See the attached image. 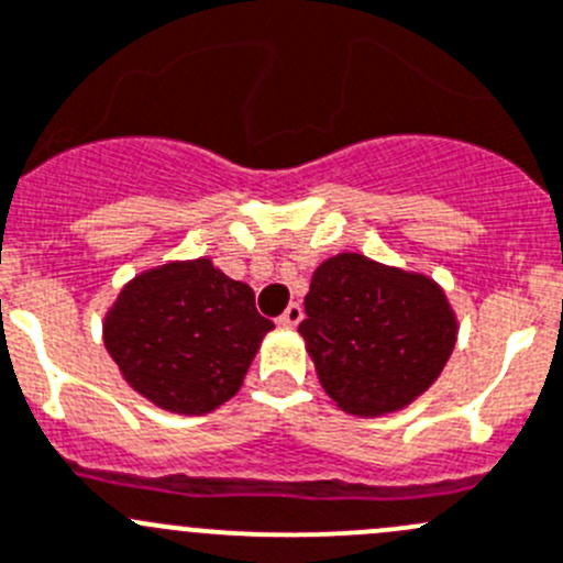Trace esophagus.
I'll return each mask as SVG.
<instances>
[{
    "instance_id": "34e87169",
    "label": "esophagus",
    "mask_w": 563,
    "mask_h": 563,
    "mask_svg": "<svg viewBox=\"0 0 563 563\" xmlns=\"http://www.w3.org/2000/svg\"><path fill=\"white\" fill-rule=\"evenodd\" d=\"M302 316H305L302 305L291 302V305H288V308L280 313V319H277V324H283V327H297L299 321H302Z\"/></svg>"
}]
</instances>
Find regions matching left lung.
I'll list each match as a JSON object with an SVG mask.
<instances>
[{"instance_id": "1", "label": "left lung", "mask_w": 563, "mask_h": 563, "mask_svg": "<svg viewBox=\"0 0 563 563\" xmlns=\"http://www.w3.org/2000/svg\"><path fill=\"white\" fill-rule=\"evenodd\" d=\"M299 324L321 387L352 415L407 407L449 363L456 319L423 275L341 253L313 272Z\"/></svg>"}]
</instances>
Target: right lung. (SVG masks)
<instances>
[{
	"label": "right lung",
	"mask_w": 563,
	"mask_h": 563,
	"mask_svg": "<svg viewBox=\"0 0 563 563\" xmlns=\"http://www.w3.org/2000/svg\"><path fill=\"white\" fill-rule=\"evenodd\" d=\"M272 327L247 283L189 261L134 277L103 321V343L136 393L203 415L242 387Z\"/></svg>",
	"instance_id": "right-lung-1"
}]
</instances>
